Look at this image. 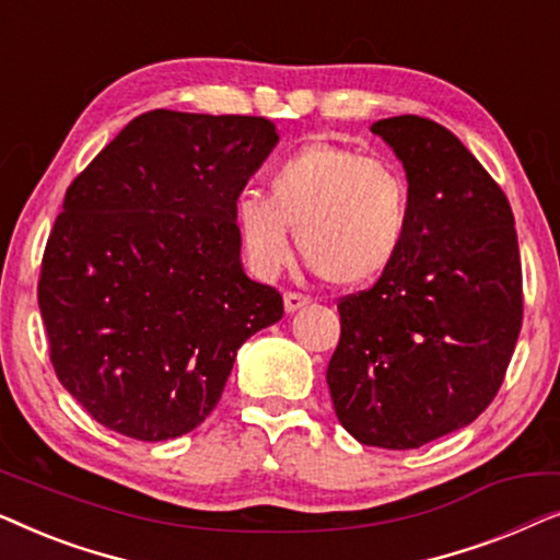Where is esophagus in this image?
<instances>
[{
  "label": "esophagus",
  "mask_w": 560,
  "mask_h": 560,
  "mask_svg": "<svg viewBox=\"0 0 560 560\" xmlns=\"http://www.w3.org/2000/svg\"><path fill=\"white\" fill-rule=\"evenodd\" d=\"M311 298L303 295V293H295V290H290L285 293V311L288 313H295L298 308H303V305H308Z\"/></svg>",
  "instance_id": "obj_1"
}]
</instances>
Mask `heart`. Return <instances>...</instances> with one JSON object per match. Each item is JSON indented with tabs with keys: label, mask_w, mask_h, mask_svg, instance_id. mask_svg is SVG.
<instances>
[{
	"label": "heart",
	"mask_w": 560,
	"mask_h": 560,
	"mask_svg": "<svg viewBox=\"0 0 560 560\" xmlns=\"http://www.w3.org/2000/svg\"><path fill=\"white\" fill-rule=\"evenodd\" d=\"M267 190V198L247 190L234 206L244 252L267 278L290 259V229L301 255L336 288L377 280L408 240L410 186L389 160L311 142L272 167Z\"/></svg>",
	"instance_id": "obj_1"
}]
</instances>
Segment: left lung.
<instances>
[{
    "instance_id": "1",
    "label": "left lung",
    "mask_w": 560,
    "mask_h": 560,
    "mask_svg": "<svg viewBox=\"0 0 560 560\" xmlns=\"http://www.w3.org/2000/svg\"><path fill=\"white\" fill-rule=\"evenodd\" d=\"M372 132L402 160L412 221L389 270L339 301L326 382L359 443L405 451L469 425L500 393L523 267L508 196L454 132L416 114Z\"/></svg>"
}]
</instances>
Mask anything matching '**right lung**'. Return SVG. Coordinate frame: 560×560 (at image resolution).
Here are the masks:
<instances>
[{
  "mask_svg": "<svg viewBox=\"0 0 560 560\" xmlns=\"http://www.w3.org/2000/svg\"><path fill=\"white\" fill-rule=\"evenodd\" d=\"M275 144L265 117L144 112L68 186L37 303L60 385L109 431L190 433L236 349L282 318L278 290L242 270L234 221Z\"/></svg>",
  "mask_w": 560,
  "mask_h": 560,
  "instance_id": "right-lung-1",
  "label": "right lung"
}]
</instances>
